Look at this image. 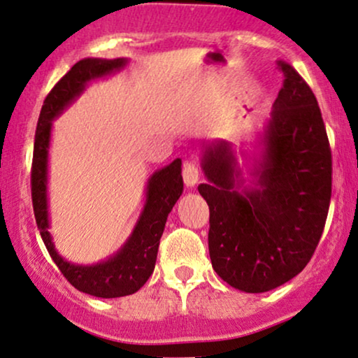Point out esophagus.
I'll return each instance as SVG.
<instances>
[{
	"instance_id": "obj_1",
	"label": "esophagus",
	"mask_w": 358,
	"mask_h": 358,
	"mask_svg": "<svg viewBox=\"0 0 358 358\" xmlns=\"http://www.w3.org/2000/svg\"><path fill=\"white\" fill-rule=\"evenodd\" d=\"M198 180H200V171H198L195 163L185 162L183 163V182H185V185L192 188L198 183Z\"/></svg>"
}]
</instances>
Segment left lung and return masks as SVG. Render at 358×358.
Returning a JSON list of instances; mask_svg holds the SVG:
<instances>
[{
	"mask_svg": "<svg viewBox=\"0 0 358 358\" xmlns=\"http://www.w3.org/2000/svg\"><path fill=\"white\" fill-rule=\"evenodd\" d=\"M270 118L258 133L249 178L234 143L201 141L206 183L198 192L210 208L208 250L223 282L270 292L305 268L320 242L331 195V153L315 94L288 63ZM248 182V185H245Z\"/></svg>",
	"mask_w": 358,
	"mask_h": 358,
	"instance_id": "1",
	"label": "left lung"
}]
</instances>
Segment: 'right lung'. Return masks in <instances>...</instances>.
I'll return each instance as SVG.
<instances>
[{
	"mask_svg": "<svg viewBox=\"0 0 358 358\" xmlns=\"http://www.w3.org/2000/svg\"><path fill=\"white\" fill-rule=\"evenodd\" d=\"M128 58H85L73 64L46 96L36 135H34L31 198L34 218L45 247L59 272L76 290L83 294L116 299L131 295L145 285L155 270L158 245L165 230L168 213L183 193L182 160L176 158L170 165L160 168L150 176L145 188V205L140 217L118 252L93 265L71 264L56 252L50 234L48 210V158L53 120L58 118L71 103L80 98L92 81L106 78L123 70Z\"/></svg>",
	"mask_w": 358,
	"mask_h": 358,
	"instance_id": "obj_1",
	"label": "right lung"
}]
</instances>
